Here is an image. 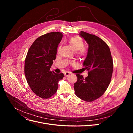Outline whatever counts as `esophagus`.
Segmentation results:
<instances>
[{
    "label": "esophagus",
    "mask_w": 133,
    "mask_h": 133,
    "mask_svg": "<svg viewBox=\"0 0 133 133\" xmlns=\"http://www.w3.org/2000/svg\"><path fill=\"white\" fill-rule=\"evenodd\" d=\"M70 75H71V73L69 72H66L65 73V76L66 77L69 76Z\"/></svg>",
    "instance_id": "obj_1"
}]
</instances>
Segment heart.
Returning a JSON list of instances; mask_svg holds the SVG:
<instances>
[{"label": "heart", "mask_w": 133, "mask_h": 133, "mask_svg": "<svg viewBox=\"0 0 133 133\" xmlns=\"http://www.w3.org/2000/svg\"><path fill=\"white\" fill-rule=\"evenodd\" d=\"M67 42L75 51H77V55L78 57H84L86 55L87 50L83 47L84 44L81 38L79 37H72L67 41ZM58 50L59 49H58ZM72 63H71V64Z\"/></svg>", "instance_id": "1"}]
</instances>
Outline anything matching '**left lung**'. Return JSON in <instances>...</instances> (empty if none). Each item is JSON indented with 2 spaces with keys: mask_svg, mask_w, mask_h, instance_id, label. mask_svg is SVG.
<instances>
[{
  "mask_svg": "<svg viewBox=\"0 0 133 133\" xmlns=\"http://www.w3.org/2000/svg\"><path fill=\"white\" fill-rule=\"evenodd\" d=\"M79 35L88 45L87 55L83 63L88 76L76 74L77 81L74 84L76 95L86 102H91L101 97L111 81L113 62L110 49L98 37L81 31Z\"/></svg>",
  "mask_w": 133,
  "mask_h": 133,
  "instance_id": "8db88e82",
  "label": "left lung"
}]
</instances>
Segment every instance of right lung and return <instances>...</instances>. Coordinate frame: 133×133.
<instances>
[{
  "instance_id": "obj_1",
  "label": "right lung",
  "mask_w": 133,
  "mask_h": 133,
  "mask_svg": "<svg viewBox=\"0 0 133 133\" xmlns=\"http://www.w3.org/2000/svg\"><path fill=\"white\" fill-rule=\"evenodd\" d=\"M62 38L63 34L59 32L39 37L29 48L25 59V75L28 84L37 96L44 99L54 95L58 82L64 77L63 73L50 70Z\"/></svg>"
}]
</instances>
